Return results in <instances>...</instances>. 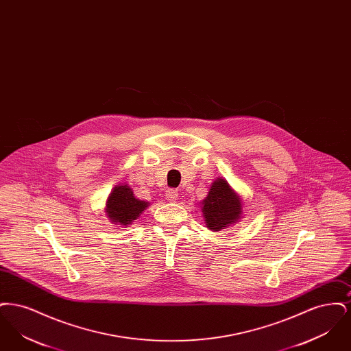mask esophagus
<instances>
[{"instance_id":"esophagus-1","label":"esophagus","mask_w":351,"mask_h":351,"mask_svg":"<svg viewBox=\"0 0 351 351\" xmlns=\"http://www.w3.org/2000/svg\"><path fill=\"white\" fill-rule=\"evenodd\" d=\"M178 196H179V193H178V191L176 189H167L166 191V199L169 202H173V201L178 200Z\"/></svg>"}]
</instances>
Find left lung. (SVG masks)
I'll return each instance as SVG.
<instances>
[{"mask_svg": "<svg viewBox=\"0 0 351 351\" xmlns=\"http://www.w3.org/2000/svg\"><path fill=\"white\" fill-rule=\"evenodd\" d=\"M205 225L212 232H221L243 218V201L223 178H217L201 201Z\"/></svg>", "mask_w": 351, "mask_h": 351, "instance_id": "obj_1", "label": "left lung"}]
</instances>
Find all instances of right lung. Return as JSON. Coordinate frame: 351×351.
<instances>
[{
    "mask_svg": "<svg viewBox=\"0 0 351 351\" xmlns=\"http://www.w3.org/2000/svg\"><path fill=\"white\" fill-rule=\"evenodd\" d=\"M149 201L139 200L134 196L129 184H118L109 193L105 202V215L114 225L128 228L147 208Z\"/></svg>",
    "mask_w": 351,
    "mask_h": 351,
    "instance_id": "add662e5",
    "label": "right lung"
}]
</instances>
